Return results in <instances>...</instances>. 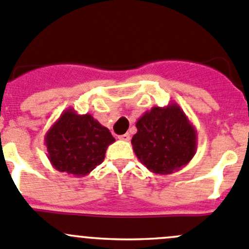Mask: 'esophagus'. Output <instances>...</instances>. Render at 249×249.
Instances as JSON below:
<instances>
[{
    "label": "esophagus",
    "mask_w": 249,
    "mask_h": 249,
    "mask_svg": "<svg viewBox=\"0 0 249 249\" xmlns=\"http://www.w3.org/2000/svg\"><path fill=\"white\" fill-rule=\"evenodd\" d=\"M118 139L122 140V141H129V140H130V135L129 134L120 135V136H118Z\"/></svg>",
    "instance_id": "34e87169"
}]
</instances>
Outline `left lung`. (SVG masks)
<instances>
[{
    "label": "left lung",
    "instance_id": "8db88e82",
    "mask_svg": "<svg viewBox=\"0 0 249 249\" xmlns=\"http://www.w3.org/2000/svg\"><path fill=\"white\" fill-rule=\"evenodd\" d=\"M131 144L149 171L168 175L190 163L197 151V131L180 106L153 107L136 122Z\"/></svg>",
    "mask_w": 249,
    "mask_h": 249
}]
</instances>
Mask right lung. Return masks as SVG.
I'll return each mask as SVG.
<instances>
[{"label": "right lung", "mask_w": 249, "mask_h": 249, "mask_svg": "<svg viewBox=\"0 0 249 249\" xmlns=\"http://www.w3.org/2000/svg\"><path fill=\"white\" fill-rule=\"evenodd\" d=\"M114 141L109 130L92 115L78 114L74 108L64 110L45 136L53 168L76 178L88 175L100 165Z\"/></svg>", "instance_id": "1"}]
</instances>
